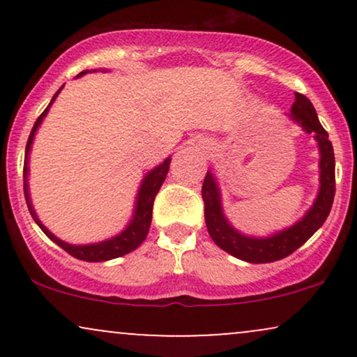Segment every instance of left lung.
I'll use <instances>...</instances> for the list:
<instances>
[{
	"mask_svg": "<svg viewBox=\"0 0 357 357\" xmlns=\"http://www.w3.org/2000/svg\"><path fill=\"white\" fill-rule=\"evenodd\" d=\"M290 112H292L290 117L307 134H314V139L319 146V154H321V161H319V169H321L319 183H321V186H319L314 204L302 216V220H298L290 228L273 233L265 238L243 235V233L235 230L225 216L223 206H221L220 188L215 176L211 174V171H208L204 176L202 196L204 202V221H206L208 233L221 250L240 258V260L250 261V264H270V261H277L289 257L322 227L324 221L329 216L331 208H333L335 192V161L329 134L319 122L312 102L302 93L296 92V102L292 104Z\"/></svg>",
	"mask_w": 357,
	"mask_h": 357,
	"instance_id": "left-lung-1",
	"label": "left lung"
}]
</instances>
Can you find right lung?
Wrapping results in <instances>:
<instances>
[{"instance_id":"obj_1","label":"right lung","mask_w":357,"mask_h":357,"mask_svg":"<svg viewBox=\"0 0 357 357\" xmlns=\"http://www.w3.org/2000/svg\"><path fill=\"white\" fill-rule=\"evenodd\" d=\"M85 73H89V70L80 72L77 77L85 75ZM61 89L63 87H60L59 90H56V93L53 96V99L50 104H48V107L43 110L42 116L36 119L33 129H31L30 137H28V142H26V151H24L23 179H24V198H26L28 210H30L31 216H33V220L36 221V225L42 228V231L48 236V238L55 241L59 247L63 248L67 253H70L72 257L79 258V260L105 261V260H112V258H117V257H124V255H127V253L132 252V250H136L139 245L146 240L147 231H149V227H151V220H153L154 198H155V195H158V191L161 190L162 183H165L167 171H169L171 158H166L161 165L155 166L154 169H151L149 173L144 176V179H142L141 188H139V192H137L132 220L129 221V225L126 227V230H122L119 235L112 236V238L99 241V243H90V245H70V243H67V241L56 238V236L53 235V233L48 230L47 227H43V223L38 220V216H36V213L33 210V204H31L30 191H28V155H30V149H31V144H33V137H35L36 130H38L40 124L43 122L45 116H47L48 110H50V105L55 102L56 96H59Z\"/></svg>"}]
</instances>
